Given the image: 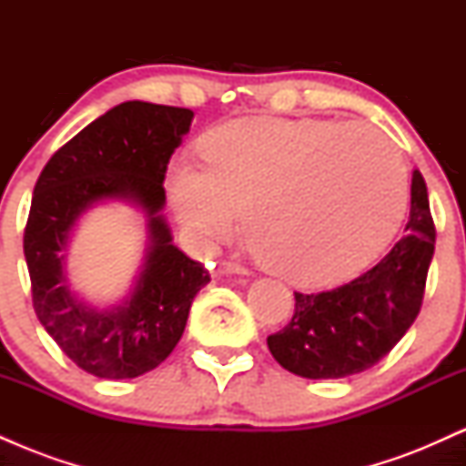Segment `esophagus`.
<instances>
[{"label":"esophagus","instance_id":"obj_1","mask_svg":"<svg viewBox=\"0 0 466 466\" xmlns=\"http://www.w3.org/2000/svg\"><path fill=\"white\" fill-rule=\"evenodd\" d=\"M215 274L217 276H245L248 274V269L237 263H218Z\"/></svg>","mask_w":466,"mask_h":466}]
</instances>
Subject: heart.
<instances>
[{"label":"heart","mask_w":466,"mask_h":466,"mask_svg":"<svg viewBox=\"0 0 466 466\" xmlns=\"http://www.w3.org/2000/svg\"><path fill=\"white\" fill-rule=\"evenodd\" d=\"M206 164L175 159L166 190L197 243L243 228L267 269L302 287L346 280L388 248L405 170L368 125L240 117L203 137Z\"/></svg>","instance_id":"heart-1"}]
</instances>
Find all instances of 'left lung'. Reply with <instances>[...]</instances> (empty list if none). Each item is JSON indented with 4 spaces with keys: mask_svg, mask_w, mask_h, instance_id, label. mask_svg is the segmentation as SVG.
<instances>
[{
    "mask_svg": "<svg viewBox=\"0 0 466 466\" xmlns=\"http://www.w3.org/2000/svg\"><path fill=\"white\" fill-rule=\"evenodd\" d=\"M434 243L427 186L414 170L405 237L349 285L296 293L291 322L267 337L274 360L304 379L350 377L381 361L420 311Z\"/></svg>",
    "mask_w": 466,
    "mask_h": 466,
    "instance_id": "1",
    "label": "left lung"
}]
</instances>
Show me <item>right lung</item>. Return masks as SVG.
Returning <instances> with one entry per match:
<instances>
[{
	"label": "right lung",
	"instance_id": "1",
	"mask_svg": "<svg viewBox=\"0 0 466 466\" xmlns=\"http://www.w3.org/2000/svg\"><path fill=\"white\" fill-rule=\"evenodd\" d=\"M195 114L129 100L96 117L41 170L24 232L32 304L58 349L100 379H136L173 352L190 304L210 276L173 243L164 177ZM106 200L140 209L147 251L130 296L96 308L66 278V245L77 218Z\"/></svg>",
	"mask_w": 466,
	"mask_h": 466
}]
</instances>
